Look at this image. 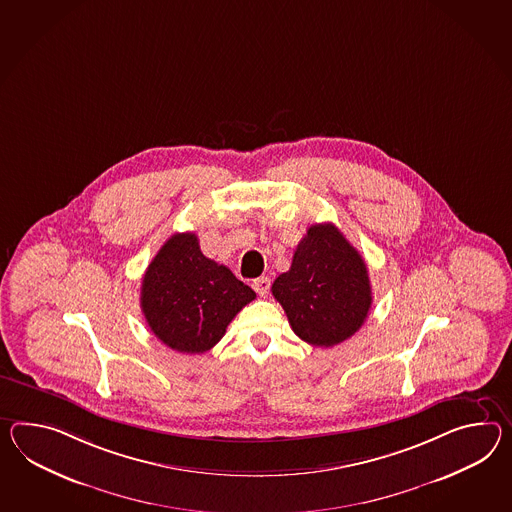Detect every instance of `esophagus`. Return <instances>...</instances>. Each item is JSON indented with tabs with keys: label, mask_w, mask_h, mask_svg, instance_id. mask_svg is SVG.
Returning a JSON list of instances; mask_svg holds the SVG:
<instances>
[{
	"label": "esophagus",
	"mask_w": 512,
	"mask_h": 512,
	"mask_svg": "<svg viewBox=\"0 0 512 512\" xmlns=\"http://www.w3.org/2000/svg\"><path fill=\"white\" fill-rule=\"evenodd\" d=\"M253 290L262 296V298H266V294H268V290H270V279L268 277H259V279H255L253 281Z\"/></svg>",
	"instance_id": "1"
}]
</instances>
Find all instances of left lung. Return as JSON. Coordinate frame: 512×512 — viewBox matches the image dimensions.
<instances>
[{"mask_svg": "<svg viewBox=\"0 0 512 512\" xmlns=\"http://www.w3.org/2000/svg\"><path fill=\"white\" fill-rule=\"evenodd\" d=\"M272 294L287 312L292 331L318 348L353 337L372 307L366 262L333 224L307 229Z\"/></svg>", "mask_w": 512, "mask_h": 512, "instance_id": "1", "label": "left lung"}]
</instances>
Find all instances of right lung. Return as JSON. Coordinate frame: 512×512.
I'll return each instance as SVG.
<instances>
[{"instance_id": "right-lung-1", "label": "right lung", "mask_w": 512, "mask_h": 512, "mask_svg": "<svg viewBox=\"0 0 512 512\" xmlns=\"http://www.w3.org/2000/svg\"><path fill=\"white\" fill-rule=\"evenodd\" d=\"M255 292L218 262L207 259L194 233H175L150 262L140 307L153 335L179 353H205Z\"/></svg>"}]
</instances>
